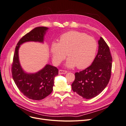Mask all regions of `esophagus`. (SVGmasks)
<instances>
[{
	"instance_id": "34e87169",
	"label": "esophagus",
	"mask_w": 126,
	"mask_h": 126,
	"mask_svg": "<svg viewBox=\"0 0 126 126\" xmlns=\"http://www.w3.org/2000/svg\"><path fill=\"white\" fill-rule=\"evenodd\" d=\"M67 72L66 70H59V74H65Z\"/></svg>"
}]
</instances>
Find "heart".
<instances>
[{
  "mask_svg": "<svg viewBox=\"0 0 126 126\" xmlns=\"http://www.w3.org/2000/svg\"><path fill=\"white\" fill-rule=\"evenodd\" d=\"M97 50V43L94 38L85 33L71 31L60 36L58 43L53 42L50 52L52 60L58 65L68 58L66 66L72 68L77 66L78 69H84L92 63Z\"/></svg>",
  "mask_w": 126,
  "mask_h": 126,
  "instance_id": "heart-1",
  "label": "heart"
}]
</instances>
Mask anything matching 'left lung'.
<instances>
[{"instance_id": "obj_1", "label": "left lung", "mask_w": 126, "mask_h": 126, "mask_svg": "<svg viewBox=\"0 0 126 126\" xmlns=\"http://www.w3.org/2000/svg\"><path fill=\"white\" fill-rule=\"evenodd\" d=\"M98 45L97 55L92 64L85 70L76 72L71 84L72 90L86 99L100 94L111 77L112 57L109 48L102 37L98 40Z\"/></svg>"}]
</instances>
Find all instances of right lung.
Returning <instances> with one entry per match:
<instances>
[{"mask_svg": "<svg viewBox=\"0 0 126 126\" xmlns=\"http://www.w3.org/2000/svg\"><path fill=\"white\" fill-rule=\"evenodd\" d=\"M48 28L38 27L27 33L19 41L15 48L11 68L13 78L18 88L30 99L40 100L47 97L53 90L55 77L58 74L56 67L47 64L36 73H27L22 69L19 59V49L26 42L43 43Z\"/></svg>", "mask_w": 126, "mask_h": 126, "instance_id": "1", "label": "right lung"}]
</instances>
